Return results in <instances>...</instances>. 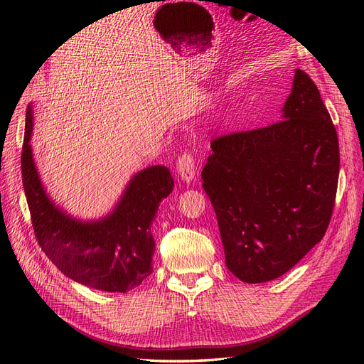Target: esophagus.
<instances>
[{
	"label": "esophagus",
	"mask_w": 364,
	"mask_h": 364,
	"mask_svg": "<svg viewBox=\"0 0 364 364\" xmlns=\"http://www.w3.org/2000/svg\"><path fill=\"white\" fill-rule=\"evenodd\" d=\"M177 172L184 183H191L196 177L195 159L191 153H184L177 160Z\"/></svg>",
	"instance_id": "obj_1"
}]
</instances>
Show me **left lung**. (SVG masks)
Here are the masks:
<instances>
[{
  "label": "left lung",
  "mask_w": 364,
  "mask_h": 364,
  "mask_svg": "<svg viewBox=\"0 0 364 364\" xmlns=\"http://www.w3.org/2000/svg\"><path fill=\"white\" fill-rule=\"evenodd\" d=\"M203 187L226 267L246 284L289 272L324 237L339 180V141L314 80L295 70L282 121L211 142Z\"/></svg>",
  "instance_id": "left-lung-1"
}]
</instances>
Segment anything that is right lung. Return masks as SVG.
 I'll use <instances>...</instances> for the list:
<instances>
[{
    "label": "right lung",
    "instance_id": "1",
    "mask_svg": "<svg viewBox=\"0 0 364 364\" xmlns=\"http://www.w3.org/2000/svg\"><path fill=\"white\" fill-rule=\"evenodd\" d=\"M31 133L30 105L25 118L21 168L40 247L64 276L90 288L127 292L139 287L153 273L156 245L151 223L160 203L172 192L169 169L156 165L139 171L107 216L99 220H79L48 196L34 164Z\"/></svg>",
    "mask_w": 364,
    "mask_h": 364
}]
</instances>
